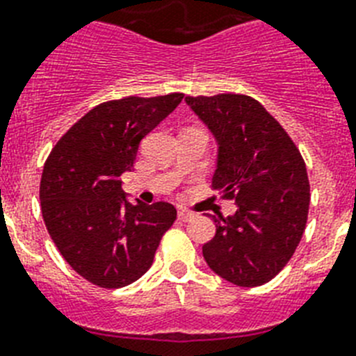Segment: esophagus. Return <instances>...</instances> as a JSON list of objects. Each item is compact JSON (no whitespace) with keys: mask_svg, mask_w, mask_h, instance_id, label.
I'll return each instance as SVG.
<instances>
[{"mask_svg":"<svg viewBox=\"0 0 356 356\" xmlns=\"http://www.w3.org/2000/svg\"><path fill=\"white\" fill-rule=\"evenodd\" d=\"M178 218H180L181 222H187V220L195 218V214L191 213V211H187V209H178Z\"/></svg>","mask_w":356,"mask_h":356,"instance_id":"obj_1","label":"esophagus"}]
</instances>
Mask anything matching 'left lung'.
<instances>
[{
	"instance_id": "1",
	"label": "left lung",
	"mask_w": 356,
	"mask_h": 356,
	"mask_svg": "<svg viewBox=\"0 0 356 356\" xmlns=\"http://www.w3.org/2000/svg\"><path fill=\"white\" fill-rule=\"evenodd\" d=\"M220 143L213 191L234 200V216H213L216 234L202 248L207 266L240 287L267 284L286 267L309 213V178L298 147L245 94L187 96Z\"/></svg>"
}]
</instances>
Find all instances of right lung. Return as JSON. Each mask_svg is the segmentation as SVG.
I'll return each mask as SVG.
<instances>
[{"label": "right lung", "mask_w": 356, "mask_h": 356, "mask_svg": "<svg viewBox=\"0 0 356 356\" xmlns=\"http://www.w3.org/2000/svg\"><path fill=\"white\" fill-rule=\"evenodd\" d=\"M181 98L172 92L104 102L47 158L40 181L43 222L65 262L94 286L118 289L145 275L175 224L176 209L167 202H127L122 175L134 167L140 142Z\"/></svg>", "instance_id": "1"}]
</instances>
